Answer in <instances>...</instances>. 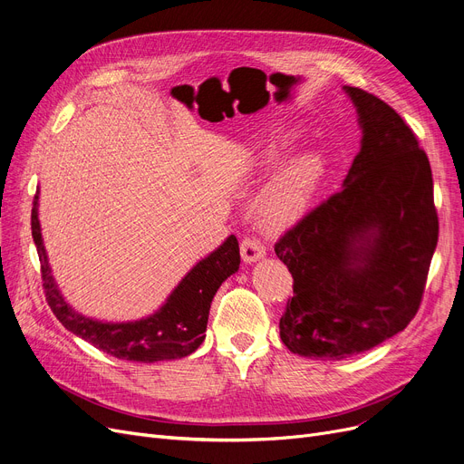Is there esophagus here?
Listing matches in <instances>:
<instances>
[{
	"instance_id": "1",
	"label": "esophagus",
	"mask_w": 464,
	"mask_h": 464,
	"mask_svg": "<svg viewBox=\"0 0 464 464\" xmlns=\"http://www.w3.org/2000/svg\"><path fill=\"white\" fill-rule=\"evenodd\" d=\"M240 254H243L246 264H254V261L266 256V246L257 237H245L243 243H240Z\"/></svg>"
}]
</instances>
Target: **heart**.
Listing matches in <instances>:
<instances>
[{"mask_svg":"<svg viewBox=\"0 0 464 464\" xmlns=\"http://www.w3.org/2000/svg\"><path fill=\"white\" fill-rule=\"evenodd\" d=\"M324 172V160L316 153H305L282 170L261 195L257 214L267 229H285L305 214L313 191Z\"/></svg>","mask_w":464,"mask_h":464,"instance_id":"heart-1","label":"heart"}]
</instances>
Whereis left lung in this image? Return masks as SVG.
I'll list each match as a JSON object with an SVG mask.
<instances>
[{
	"instance_id": "left-lung-1",
	"label": "left lung",
	"mask_w": 464,
	"mask_h": 464,
	"mask_svg": "<svg viewBox=\"0 0 464 464\" xmlns=\"http://www.w3.org/2000/svg\"><path fill=\"white\" fill-rule=\"evenodd\" d=\"M345 91L364 132L345 184L275 243L294 278L280 339L314 360H343L404 330L438 243L432 170L415 132L375 94Z\"/></svg>"
}]
</instances>
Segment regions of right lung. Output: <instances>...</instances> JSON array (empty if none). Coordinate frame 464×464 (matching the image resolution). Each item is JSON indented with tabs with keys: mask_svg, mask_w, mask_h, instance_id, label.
Returning a JSON list of instances; mask_svg holds the SVG:
<instances>
[{
	"mask_svg": "<svg viewBox=\"0 0 464 464\" xmlns=\"http://www.w3.org/2000/svg\"><path fill=\"white\" fill-rule=\"evenodd\" d=\"M32 237L39 254V264H42L45 299L63 326L115 358L144 362V364L184 358L198 349L207 337L205 332L214 294L240 264L238 240L231 235L216 252L198 261L155 314L144 320L125 322V324H110V322H98L77 314L60 295L44 248L42 229H39L37 193L32 208Z\"/></svg>",
	"mask_w": 464,
	"mask_h": 464,
	"instance_id": "obj_1",
	"label": "right lung"
}]
</instances>
